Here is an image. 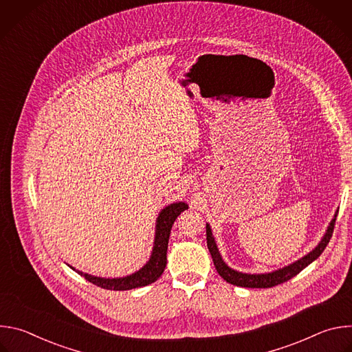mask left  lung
<instances>
[{"label":"left lung","instance_id":"left-lung-1","mask_svg":"<svg viewBox=\"0 0 352 352\" xmlns=\"http://www.w3.org/2000/svg\"><path fill=\"white\" fill-rule=\"evenodd\" d=\"M336 217H337V214L331 220V223H330V226L327 228L326 235L323 236L320 243L312 250L311 254H308L302 259L296 261L295 263H292V265H289L287 267H283L280 270H276L273 273H266V274H245V273H239V272H235V270L230 269L223 262V259H221V256L219 254V249L216 246V242H214V238H213V234H212V230H210L209 224H206L208 248H209V252H210V255L213 258V262H214L217 273L227 283H230L232 285H238V287H246V288H270V287L278 285V284L285 283L289 278L295 277L299 272H302L308 265H311L314 261H316L322 255V252L324 250V248L327 246V243H329V241H330V238L333 235L334 224H336Z\"/></svg>","mask_w":352,"mask_h":352}]
</instances>
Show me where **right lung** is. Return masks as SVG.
<instances>
[{
    "label": "right lung",
    "instance_id": "right-lung-1",
    "mask_svg": "<svg viewBox=\"0 0 352 352\" xmlns=\"http://www.w3.org/2000/svg\"><path fill=\"white\" fill-rule=\"evenodd\" d=\"M186 209H188V205H185L184 202H178L162 210V213L157 217L156 238H155L152 256H150L148 262L139 272L122 278H102V277H94V276L78 272V270L76 272L80 276H83L87 281L93 283L94 285L102 287L104 289H114V291L133 289V288H139V287L155 283L162 276L167 265V248H168L171 227L175 219L181 214V212Z\"/></svg>",
    "mask_w": 352,
    "mask_h": 352
}]
</instances>
